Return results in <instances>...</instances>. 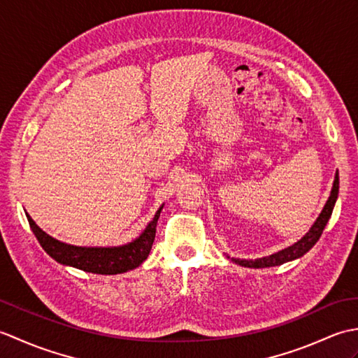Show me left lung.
Masks as SVG:
<instances>
[{"label": "left lung", "instance_id": "left-lung-1", "mask_svg": "<svg viewBox=\"0 0 358 358\" xmlns=\"http://www.w3.org/2000/svg\"><path fill=\"white\" fill-rule=\"evenodd\" d=\"M337 196H338V171L336 172V178H334L329 199H328V201H326L324 208L322 209L320 215L317 217L314 224L310 226V229L305 235H303L299 241L294 243L292 246H287L285 249L278 250V252H275V254L268 255V257H262V258H255V260H245V258H231V257H227V258H231L234 263H237L240 266H245V268L260 269V268H271V266H280L283 263L292 262V260H296V258L303 257L310 248L315 245L318 238L322 237L324 226L329 222V218L332 215V209H334V206H336Z\"/></svg>", "mask_w": 358, "mask_h": 358}]
</instances>
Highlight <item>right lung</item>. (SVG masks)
<instances>
[{"label": "right lung", "instance_id": "right-lung-1", "mask_svg": "<svg viewBox=\"0 0 358 358\" xmlns=\"http://www.w3.org/2000/svg\"><path fill=\"white\" fill-rule=\"evenodd\" d=\"M164 204L158 208L154 218L150 220L144 231L135 240L126 243L121 246H73L69 243L59 241L45 234L40 226H38L32 217L26 212L27 222L30 229L35 234L36 240L40 241L41 248L48 252L53 260L59 264L71 266L86 272L101 273V275H115V273H123L132 271L146 260L152 245L155 240L157 222L159 218Z\"/></svg>", "mask_w": 358, "mask_h": 358}]
</instances>
